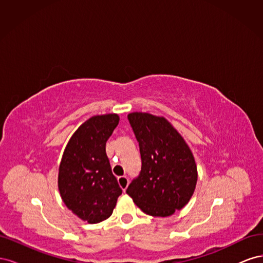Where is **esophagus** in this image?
I'll return each mask as SVG.
<instances>
[{"mask_svg": "<svg viewBox=\"0 0 263 263\" xmlns=\"http://www.w3.org/2000/svg\"><path fill=\"white\" fill-rule=\"evenodd\" d=\"M118 184L119 186H121L123 189V191H126L127 186H128V179H127V177L125 176H122V177H118Z\"/></svg>", "mask_w": 263, "mask_h": 263, "instance_id": "obj_1", "label": "esophagus"}]
</instances>
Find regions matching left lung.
<instances>
[{
  "mask_svg": "<svg viewBox=\"0 0 263 263\" xmlns=\"http://www.w3.org/2000/svg\"><path fill=\"white\" fill-rule=\"evenodd\" d=\"M127 117L139 144L141 170L126 193L144 213L170 216L194 193L197 168L192 151L164 117L141 112Z\"/></svg>",
  "mask_w": 263,
  "mask_h": 263,
  "instance_id": "1",
  "label": "left lung"
}]
</instances>
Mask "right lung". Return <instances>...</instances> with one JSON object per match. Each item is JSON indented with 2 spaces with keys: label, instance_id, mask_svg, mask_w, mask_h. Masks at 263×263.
Listing matches in <instances>:
<instances>
[{
  "label": "right lung",
  "instance_id": "1",
  "mask_svg": "<svg viewBox=\"0 0 263 263\" xmlns=\"http://www.w3.org/2000/svg\"><path fill=\"white\" fill-rule=\"evenodd\" d=\"M118 122L117 114L89 118L70 138L61 159L58 187L62 201L89 224L108 218L123 192L105 151Z\"/></svg>",
  "mask_w": 263,
  "mask_h": 263
}]
</instances>
